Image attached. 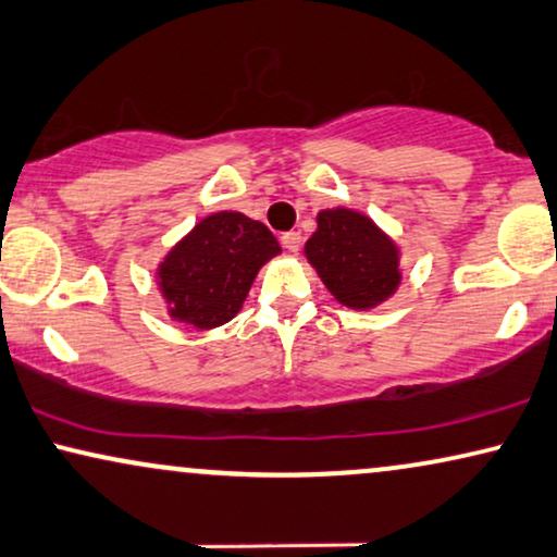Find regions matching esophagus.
Listing matches in <instances>:
<instances>
[{
	"mask_svg": "<svg viewBox=\"0 0 557 557\" xmlns=\"http://www.w3.org/2000/svg\"><path fill=\"white\" fill-rule=\"evenodd\" d=\"M281 245H284V248L288 250V252H299L301 250V235L299 233H284L281 235Z\"/></svg>",
	"mask_w": 557,
	"mask_h": 557,
	"instance_id": "1",
	"label": "esophagus"
}]
</instances>
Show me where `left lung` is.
Masks as SVG:
<instances>
[{
  "label": "left lung",
  "instance_id": "obj_1",
  "mask_svg": "<svg viewBox=\"0 0 557 557\" xmlns=\"http://www.w3.org/2000/svg\"><path fill=\"white\" fill-rule=\"evenodd\" d=\"M324 286L350 309H371L399 286V250L366 214L324 209L305 245Z\"/></svg>",
  "mask_w": 557,
  "mask_h": 557
}]
</instances>
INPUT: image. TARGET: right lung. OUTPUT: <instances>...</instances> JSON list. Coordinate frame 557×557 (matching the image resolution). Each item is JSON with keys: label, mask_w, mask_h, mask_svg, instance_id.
Masks as SVG:
<instances>
[{"label": "right lung", "mask_w": 557, "mask_h": 557, "mask_svg": "<svg viewBox=\"0 0 557 557\" xmlns=\"http://www.w3.org/2000/svg\"><path fill=\"white\" fill-rule=\"evenodd\" d=\"M281 248L263 222L240 212L209 214L158 269L173 320L220 327L240 312L252 278Z\"/></svg>", "instance_id": "right-lung-1"}]
</instances>
